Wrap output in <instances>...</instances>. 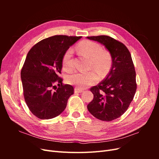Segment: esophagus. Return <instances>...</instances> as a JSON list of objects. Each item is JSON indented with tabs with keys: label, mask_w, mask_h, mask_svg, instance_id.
Segmentation results:
<instances>
[{
	"label": "esophagus",
	"mask_w": 159,
	"mask_h": 159,
	"mask_svg": "<svg viewBox=\"0 0 159 159\" xmlns=\"http://www.w3.org/2000/svg\"><path fill=\"white\" fill-rule=\"evenodd\" d=\"M84 91V90L81 89H78V88H75L74 89V92L75 93H82Z\"/></svg>",
	"instance_id": "esophagus-1"
}]
</instances>
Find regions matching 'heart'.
Instances as JSON below:
<instances>
[{
	"instance_id": "b5f03b06",
	"label": "heart",
	"mask_w": 159,
	"mask_h": 159,
	"mask_svg": "<svg viewBox=\"0 0 159 159\" xmlns=\"http://www.w3.org/2000/svg\"><path fill=\"white\" fill-rule=\"evenodd\" d=\"M77 50L90 59V67L97 71L101 75L103 76L107 73L111 64V57L107 52L103 50L102 47L98 43L89 40L81 41L77 46ZM73 49L70 48L62 57V67L66 71L71 70L73 67ZM98 79L97 73L95 71H90L75 72L69 75L66 78V81L77 88L84 89L95 84Z\"/></svg>"
}]
</instances>
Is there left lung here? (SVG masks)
Listing matches in <instances>:
<instances>
[{
    "instance_id": "obj_1",
    "label": "left lung",
    "mask_w": 159,
    "mask_h": 159,
    "mask_svg": "<svg viewBox=\"0 0 159 159\" xmlns=\"http://www.w3.org/2000/svg\"><path fill=\"white\" fill-rule=\"evenodd\" d=\"M87 38L103 44L112 59L106 78L90 89L93 99L88 109L99 120L113 121L126 111L136 92V72L132 57L127 48L111 37L102 35Z\"/></svg>"
}]
</instances>
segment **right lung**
<instances>
[{"label":"right lung","mask_w":159,"mask_h":159,"mask_svg":"<svg viewBox=\"0 0 159 159\" xmlns=\"http://www.w3.org/2000/svg\"><path fill=\"white\" fill-rule=\"evenodd\" d=\"M81 36L56 35L41 40L28 52L21 70L23 93L28 107L40 119L57 117L74 94L71 85L60 77L65 52ZM59 87L54 92L52 88Z\"/></svg>","instance_id":"1"}]
</instances>
